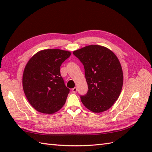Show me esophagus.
<instances>
[{
    "instance_id": "esophagus-1",
    "label": "esophagus",
    "mask_w": 152,
    "mask_h": 152,
    "mask_svg": "<svg viewBox=\"0 0 152 152\" xmlns=\"http://www.w3.org/2000/svg\"><path fill=\"white\" fill-rule=\"evenodd\" d=\"M72 91L73 93H76L77 92V88H74L72 89Z\"/></svg>"
}]
</instances>
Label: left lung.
I'll return each instance as SVG.
<instances>
[{"mask_svg":"<svg viewBox=\"0 0 152 152\" xmlns=\"http://www.w3.org/2000/svg\"><path fill=\"white\" fill-rule=\"evenodd\" d=\"M83 63L88 86L81 101L90 111H106L117 101L122 89L124 74L117 56L108 48L89 45L73 51Z\"/></svg>","mask_w":152,"mask_h":152,"instance_id":"obj_1","label":"left lung"}]
</instances>
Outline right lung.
<instances>
[{
    "mask_svg": "<svg viewBox=\"0 0 152 152\" xmlns=\"http://www.w3.org/2000/svg\"><path fill=\"white\" fill-rule=\"evenodd\" d=\"M70 55L69 51L48 49L39 51L28 60L23 74V89L37 111L52 114L65 104L70 89L64 85L60 66Z\"/></svg>",
    "mask_w": 152,
    "mask_h": 152,
    "instance_id": "add662e5",
    "label": "right lung"
}]
</instances>
